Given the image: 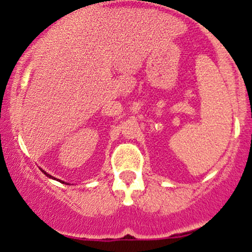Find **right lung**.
<instances>
[{
	"instance_id": "add662e5",
	"label": "right lung",
	"mask_w": 252,
	"mask_h": 252,
	"mask_svg": "<svg viewBox=\"0 0 252 252\" xmlns=\"http://www.w3.org/2000/svg\"><path fill=\"white\" fill-rule=\"evenodd\" d=\"M41 171H42V169H41ZM42 173H44V174H46L48 178H51V179H53V180H58V182H61V183H64V182H63V180H60V179H57V178H53L52 175H51V174H48V173H46V172H45V171H42ZM65 184H68V183H65Z\"/></svg>"
}]
</instances>
